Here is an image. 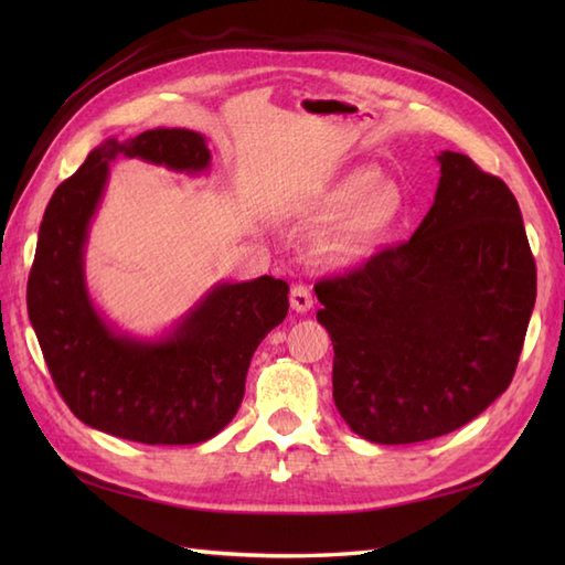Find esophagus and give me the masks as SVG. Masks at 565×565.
<instances>
[{
	"label": "esophagus",
	"instance_id": "obj_1",
	"mask_svg": "<svg viewBox=\"0 0 565 565\" xmlns=\"http://www.w3.org/2000/svg\"><path fill=\"white\" fill-rule=\"evenodd\" d=\"M289 303H291L296 313H308V310L313 308V296H310L308 286H301V284L294 286L291 294H289Z\"/></svg>",
	"mask_w": 565,
	"mask_h": 565
}]
</instances>
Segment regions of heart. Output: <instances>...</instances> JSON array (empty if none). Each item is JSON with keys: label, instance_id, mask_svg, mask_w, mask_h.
I'll use <instances>...</instances> for the list:
<instances>
[{"label": "heart", "instance_id": "obj_1", "mask_svg": "<svg viewBox=\"0 0 565 565\" xmlns=\"http://www.w3.org/2000/svg\"><path fill=\"white\" fill-rule=\"evenodd\" d=\"M405 211L407 196L398 184L381 179L374 167H354L313 206L316 218H343L322 243V257L332 264H350L371 255L403 221Z\"/></svg>", "mask_w": 565, "mask_h": 565}]
</instances>
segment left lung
I'll list each match as a JSON object with an SVG mask.
<instances>
[{
	"mask_svg": "<svg viewBox=\"0 0 565 565\" xmlns=\"http://www.w3.org/2000/svg\"><path fill=\"white\" fill-rule=\"evenodd\" d=\"M437 162L413 237L316 286L334 405L374 444L435 439L481 415L510 386L536 301L518 199L461 152Z\"/></svg>",
	"mask_w": 565,
	"mask_h": 565,
	"instance_id": "8db88e82",
	"label": "left lung"
}]
</instances>
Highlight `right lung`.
Listing matches in <instances>:
<instances>
[{"label":"right lung","instance_id":"add662e5","mask_svg":"<svg viewBox=\"0 0 565 565\" xmlns=\"http://www.w3.org/2000/svg\"><path fill=\"white\" fill-rule=\"evenodd\" d=\"M118 158L189 177L211 170L206 136L196 130L104 138L47 201L26 291L31 326L60 395L84 425L140 444L206 441L243 403L252 354L289 313V286L274 276L218 281L158 334L118 328L94 303L84 269Z\"/></svg>","mask_w":565,"mask_h":565}]
</instances>
